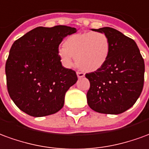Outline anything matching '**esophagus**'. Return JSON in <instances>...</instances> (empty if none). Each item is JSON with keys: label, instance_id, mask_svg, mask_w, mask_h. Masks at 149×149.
<instances>
[{"label": "esophagus", "instance_id": "1", "mask_svg": "<svg viewBox=\"0 0 149 149\" xmlns=\"http://www.w3.org/2000/svg\"><path fill=\"white\" fill-rule=\"evenodd\" d=\"M77 76H78L79 79H82V78H83V77L85 76V74H84V73L78 71V72H77Z\"/></svg>", "mask_w": 149, "mask_h": 149}]
</instances>
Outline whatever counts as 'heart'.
Segmentation results:
<instances>
[{"mask_svg": "<svg viewBox=\"0 0 149 149\" xmlns=\"http://www.w3.org/2000/svg\"><path fill=\"white\" fill-rule=\"evenodd\" d=\"M111 43L102 32H86L69 36L58 49V55L64 66L70 67L75 58L77 66L86 72L101 69L109 58Z\"/></svg>", "mask_w": 149, "mask_h": 149, "instance_id": "1", "label": "heart"}]
</instances>
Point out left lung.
I'll list each match as a JSON object with an SVG mask.
<instances>
[{
  "mask_svg": "<svg viewBox=\"0 0 149 149\" xmlns=\"http://www.w3.org/2000/svg\"><path fill=\"white\" fill-rule=\"evenodd\" d=\"M91 30L108 37L111 52L101 69L85 75L90 81L87 103L99 113H123L133 106L142 92L144 59L135 41L120 31L111 27Z\"/></svg>",
  "mask_w": 149,
  "mask_h": 149,
  "instance_id": "1",
  "label": "left lung"
}]
</instances>
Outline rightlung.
Listing matches in <instances>:
<instances>
[{
  "instance_id": "right-lung-1",
  "label": "right lung",
  "mask_w": 149,
  "mask_h": 149,
  "mask_svg": "<svg viewBox=\"0 0 149 149\" xmlns=\"http://www.w3.org/2000/svg\"><path fill=\"white\" fill-rule=\"evenodd\" d=\"M76 32L66 26H39L13 42L5 74L9 96L20 110L42 117L63 108L66 92L78 77L63 66L58 46L64 38Z\"/></svg>"
}]
</instances>
